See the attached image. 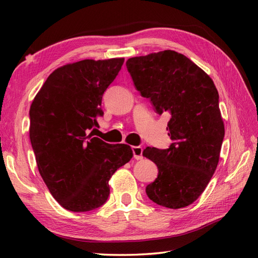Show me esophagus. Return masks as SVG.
Here are the masks:
<instances>
[{
  "instance_id": "obj_1",
  "label": "esophagus",
  "mask_w": 258,
  "mask_h": 258,
  "mask_svg": "<svg viewBox=\"0 0 258 258\" xmlns=\"http://www.w3.org/2000/svg\"><path fill=\"white\" fill-rule=\"evenodd\" d=\"M132 151L134 158H136V160H142L143 158V149L141 146H133Z\"/></svg>"
}]
</instances>
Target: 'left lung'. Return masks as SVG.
Returning <instances> with one entry per match:
<instances>
[{
    "label": "left lung",
    "instance_id": "left-lung-1",
    "mask_svg": "<svg viewBox=\"0 0 258 258\" xmlns=\"http://www.w3.org/2000/svg\"><path fill=\"white\" fill-rule=\"evenodd\" d=\"M126 68L156 113L171 116L166 130L173 143L143 151L158 168L146 194L164 207L188 206L204 191L220 160L225 130L216 87L188 57L171 50L131 57Z\"/></svg>",
    "mask_w": 258,
    "mask_h": 258
}]
</instances>
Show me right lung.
<instances>
[{
	"instance_id": "right-lung-1",
	"label": "right lung",
	"mask_w": 258,
	"mask_h": 258,
	"mask_svg": "<svg viewBox=\"0 0 258 258\" xmlns=\"http://www.w3.org/2000/svg\"><path fill=\"white\" fill-rule=\"evenodd\" d=\"M124 58L83 59L50 74L30 108V140L38 172L57 203L89 212L108 199V180L133 156L131 146L94 138L104 92Z\"/></svg>"
}]
</instances>
